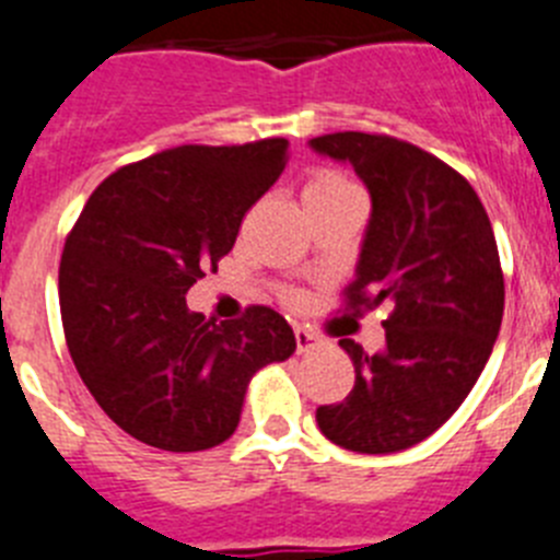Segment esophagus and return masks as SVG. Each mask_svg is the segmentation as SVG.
I'll list each match as a JSON object with an SVG mask.
<instances>
[{
  "mask_svg": "<svg viewBox=\"0 0 560 560\" xmlns=\"http://www.w3.org/2000/svg\"><path fill=\"white\" fill-rule=\"evenodd\" d=\"M294 339H296V353H308V350H314L316 345H319V339H316L308 328H303V325H296L294 328Z\"/></svg>",
  "mask_w": 560,
  "mask_h": 560,
  "instance_id": "1",
  "label": "esophagus"
}]
</instances>
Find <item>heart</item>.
Instances as JSON below:
<instances>
[{
    "label": "heart",
    "mask_w": 560,
    "mask_h": 560,
    "mask_svg": "<svg viewBox=\"0 0 560 560\" xmlns=\"http://www.w3.org/2000/svg\"><path fill=\"white\" fill-rule=\"evenodd\" d=\"M350 192H359L355 190L353 182L348 176H341L336 171H316L303 187V201L305 207L308 205H319V201H334L341 199V196H350Z\"/></svg>",
    "instance_id": "obj_1"
}]
</instances>
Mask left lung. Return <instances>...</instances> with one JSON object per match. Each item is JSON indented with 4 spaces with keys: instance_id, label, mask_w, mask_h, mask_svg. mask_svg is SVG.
<instances>
[{
    "instance_id": "obj_1",
    "label": "left lung",
    "mask_w": 560,
    "mask_h": 560,
    "mask_svg": "<svg viewBox=\"0 0 560 560\" xmlns=\"http://www.w3.org/2000/svg\"><path fill=\"white\" fill-rule=\"evenodd\" d=\"M311 148L350 162L373 199L348 308H393L378 353L339 339L355 384L316 423L350 452H404L457 412L491 355L504 311L497 237L474 187L412 142L339 131Z\"/></svg>"
}]
</instances>
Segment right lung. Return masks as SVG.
<instances>
[{
    "mask_svg": "<svg viewBox=\"0 0 560 560\" xmlns=\"http://www.w3.org/2000/svg\"><path fill=\"white\" fill-rule=\"evenodd\" d=\"M289 140L179 145L114 171L67 235L58 300L67 348L103 412L162 452H205L237 429L252 375L296 348L277 311L215 323L185 294L235 246L283 173Z\"/></svg>",
    "mask_w": 560,
    "mask_h": 560,
    "instance_id": "obj_1",
    "label": "right lung"
}]
</instances>
